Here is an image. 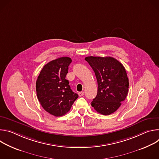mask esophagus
I'll return each instance as SVG.
<instances>
[{"label":"esophagus","instance_id":"1","mask_svg":"<svg viewBox=\"0 0 159 159\" xmlns=\"http://www.w3.org/2000/svg\"><path fill=\"white\" fill-rule=\"evenodd\" d=\"M78 94H79V96L80 97H82V96H84V92H79V93H78Z\"/></svg>","mask_w":159,"mask_h":159}]
</instances>
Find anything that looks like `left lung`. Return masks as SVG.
I'll list each match as a JSON object with an SVG mask.
<instances>
[{"instance_id": "obj_1", "label": "left lung", "mask_w": 159, "mask_h": 159, "mask_svg": "<svg viewBox=\"0 0 159 159\" xmlns=\"http://www.w3.org/2000/svg\"><path fill=\"white\" fill-rule=\"evenodd\" d=\"M85 60L93 69L98 81V94L91 106L99 113L109 115L126 98L129 81L124 66L111 57H87Z\"/></svg>"}]
</instances>
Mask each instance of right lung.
I'll return each instance as SVG.
<instances>
[{
    "mask_svg": "<svg viewBox=\"0 0 159 159\" xmlns=\"http://www.w3.org/2000/svg\"><path fill=\"white\" fill-rule=\"evenodd\" d=\"M71 62V58L66 57L48 62L43 66L36 80V94L41 105L47 112L57 117L69 112L79 98L65 79Z\"/></svg>",
    "mask_w": 159,
    "mask_h": 159,
    "instance_id": "add662e5",
    "label": "right lung"
}]
</instances>
